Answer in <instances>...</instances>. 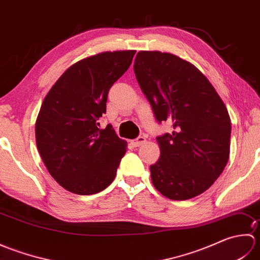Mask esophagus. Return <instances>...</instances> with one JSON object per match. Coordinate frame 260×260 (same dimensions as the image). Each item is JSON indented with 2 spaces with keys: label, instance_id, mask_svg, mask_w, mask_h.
<instances>
[{
  "label": "esophagus",
  "instance_id": "1",
  "mask_svg": "<svg viewBox=\"0 0 260 260\" xmlns=\"http://www.w3.org/2000/svg\"><path fill=\"white\" fill-rule=\"evenodd\" d=\"M145 142H146L145 136H139V137H137V139L133 140L131 143H132V144H133L135 147H137V146H141V145L144 144Z\"/></svg>",
  "mask_w": 260,
  "mask_h": 260
}]
</instances>
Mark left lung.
Segmentation results:
<instances>
[{
  "instance_id": "1",
  "label": "left lung",
  "mask_w": 260,
  "mask_h": 260,
  "mask_svg": "<svg viewBox=\"0 0 260 260\" xmlns=\"http://www.w3.org/2000/svg\"><path fill=\"white\" fill-rule=\"evenodd\" d=\"M134 73L157 123L173 128L156 137L154 186L171 200L201 194L228 163L231 120L223 102L200 70L174 54L140 51Z\"/></svg>"
}]
</instances>
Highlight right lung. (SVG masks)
I'll use <instances>...</instances> for the list:
<instances>
[{"label": "right lung", "mask_w": 260, "mask_h": 260, "mask_svg": "<svg viewBox=\"0 0 260 260\" xmlns=\"http://www.w3.org/2000/svg\"><path fill=\"white\" fill-rule=\"evenodd\" d=\"M136 51L103 52L64 71L49 90L36 123L39 153L49 173L76 194L112 183L127 143L110 124L101 128L110 87L129 68Z\"/></svg>", "instance_id": "add662e5"}]
</instances>
